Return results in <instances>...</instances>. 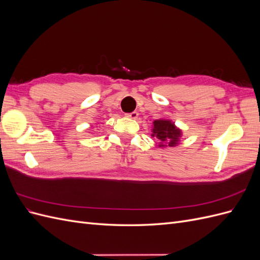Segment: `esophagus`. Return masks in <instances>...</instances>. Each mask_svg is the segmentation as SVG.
I'll return each instance as SVG.
<instances>
[{
    "mask_svg": "<svg viewBox=\"0 0 260 260\" xmlns=\"http://www.w3.org/2000/svg\"><path fill=\"white\" fill-rule=\"evenodd\" d=\"M138 116H139V113H138V112H132V113H130V114H127V117L132 118V119H137Z\"/></svg>",
    "mask_w": 260,
    "mask_h": 260,
    "instance_id": "obj_1",
    "label": "esophagus"
}]
</instances>
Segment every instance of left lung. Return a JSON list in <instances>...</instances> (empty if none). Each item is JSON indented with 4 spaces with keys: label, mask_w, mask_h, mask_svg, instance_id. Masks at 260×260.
I'll use <instances>...</instances> for the list:
<instances>
[{
    "label": "left lung",
    "mask_w": 260,
    "mask_h": 260,
    "mask_svg": "<svg viewBox=\"0 0 260 260\" xmlns=\"http://www.w3.org/2000/svg\"><path fill=\"white\" fill-rule=\"evenodd\" d=\"M154 127L152 130V137L158 139L159 147L165 146H176L182 132L179 128H177L174 122L166 119H157L153 122Z\"/></svg>",
    "instance_id": "8db88e82"
}]
</instances>
